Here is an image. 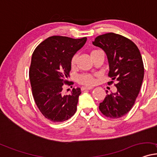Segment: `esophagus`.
I'll use <instances>...</instances> for the list:
<instances>
[{"instance_id": "obj_1", "label": "esophagus", "mask_w": 157, "mask_h": 157, "mask_svg": "<svg viewBox=\"0 0 157 157\" xmlns=\"http://www.w3.org/2000/svg\"><path fill=\"white\" fill-rule=\"evenodd\" d=\"M92 89H93V87H92V86H82V88H81V90L82 91H84V90H92Z\"/></svg>"}]
</instances>
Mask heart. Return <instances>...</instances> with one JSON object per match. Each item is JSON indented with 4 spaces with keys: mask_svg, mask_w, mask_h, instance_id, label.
<instances>
[{
    "mask_svg": "<svg viewBox=\"0 0 157 157\" xmlns=\"http://www.w3.org/2000/svg\"><path fill=\"white\" fill-rule=\"evenodd\" d=\"M94 52V51H92V53ZM76 60H77V55H73V57L71 58V66L72 67L75 66V64H76ZM77 81H78L79 84L86 85V86H90V85L94 84V82H95L94 76L90 74H83V75H79L78 77V79H77Z\"/></svg>",
    "mask_w": 157,
    "mask_h": 157,
    "instance_id": "obj_1",
    "label": "heart"
}]
</instances>
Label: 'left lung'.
<instances>
[{
    "label": "left lung",
    "mask_w": 157,
    "mask_h": 157,
    "mask_svg": "<svg viewBox=\"0 0 157 157\" xmlns=\"http://www.w3.org/2000/svg\"><path fill=\"white\" fill-rule=\"evenodd\" d=\"M92 44L105 52L109 64L108 76L118 82L115 84L117 92L107 94L99 109L105 117L118 119L130 111L140 90L144 76L140 52L132 40L113 33L98 36Z\"/></svg>",
    "instance_id": "1"
}]
</instances>
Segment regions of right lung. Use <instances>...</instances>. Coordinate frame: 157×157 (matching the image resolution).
I'll return each mask as SVG.
<instances>
[{
	"label": "right lung",
	"instance_id": "1",
	"mask_svg": "<svg viewBox=\"0 0 157 157\" xmlns=\"http://www.w3.org/2000/svg\"><path fill=\"white\" fill-rule=\"evenodd\" d=\"M86 39L51 36L33 53L29 71L33 96L40 113L53 122L66 121L76 111L81 89L73 88L68 95H63L62 90L65 84H72L67 80L71 70V58Z\"/></svg>",
	"mask_w": 157,
	"mask_h": 157
}]
</instances>
